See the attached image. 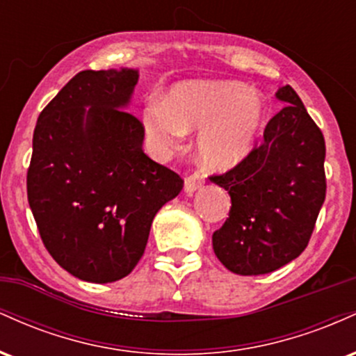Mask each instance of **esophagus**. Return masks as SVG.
<instances>
[{
	"instance_id": "obj_1",
	"label": "esophagus",
	"mask_w": 356,
	"mask_h": 356,
	"mask_svg": "<svg viewBox=\"0 0 356 356\" xmlns=\"http://www.w3.org/2000/svg\"><path fill=\"white\" fill-rule=\"evenodd\" d=\"M202 184H204V179L201 177V175H197V174L187 175L186 181H184V191H186L187 194H192V192L201 189Z\"/></svg>"
}]
</instances>
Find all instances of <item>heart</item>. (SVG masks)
<instances>
[{
  "mask_svg": "<svg viewBox=\"0 0 356 356\" xmlns=\"http://www.w3.org/2000/svg\"><path fill=\"white\" fill-rule=\"evenodd\" d=\"M266 113L264 99L243 81L209 80L175 83L164 102L142 113L145 132L159 152L175 149L186 134L201 130L195 152L209 170L236 167L251 152Z\"/></svg>",
  "mask_w": 356,
  "mask_h": 356,
  "instance_id": "1",
  "label": "heart"
}]
</instances>
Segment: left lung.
I'll list each match as a JSON object with an SVG mask.
<instances>
[{
    "label": "left lung",
    "mask_w": 356,
    "mask_h": 356,
    "mask_svg": "<svg viewBox=\"0 0 356 356\" xmlns=\"http://www.w3.org/2000/svg\"><path fill=\"white\" fill-rule=\"evenodd\" d=\"M284 107L268 122L259 147L211 181L229 192L231 211L212 234L220 263L241 276L266 275L296 259L325 202V138L289 85Z\"/></svg>",
    "instance_id": "left-lung-1"
}]
</instances>
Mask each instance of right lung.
I'll list each match as a JSON object with an SVG mask.
<instances>
[{
	"instance_id": "right-lung-1",
	"label": "right lung",
	"mask_w": 356,
	"mask_h": 356,
	"mask_svg": "<svg viewBox=\"0 0 356 356\" xmlns=\"http://www.w3.org/2000/svg\"><path fill=\"white\" fill-rule=\"evenodd\" d=\"M137 81L136 68L80 72L35 127L28 202L53 259L88 283L132 273L155 214L184 186L142 150L144 127L125 110Z\"/></svg>"
}]
</instances>
